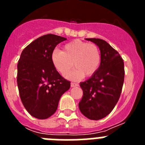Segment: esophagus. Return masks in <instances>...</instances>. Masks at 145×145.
Returning a JSON list of instances; mask_svg holds the SVG:
<instances>
[{
    "label": "esophagus",
    "mask_w": 145,
    "mask_h": 145,
    "mask_svg": "<svg viewBox=\"0 0 145 145\" xmlns=\"http://www.w3.org/2000/svg\"><path fill=\"white\" fill-rule=\"evenodd\" d=\"M78 84H77V83H71V87H75V86H78Z\"/></svg>",
    "instance_id": "1"
}]
</instances>
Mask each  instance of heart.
<instances>
[{"mask_svg":"<svg viewBox=\"0 0 145 145\" xmlns=\"http://www.w3.org/2000/svg\"><path fill=\"white\" fill-rule=\"evenodd\" d=\"M52 61L56 70L62 75L71 70L73 62L76 68L67 75L68 78L78 80L84 75L91 77L99 70L101 62L99 48L94 43L75 40L65 44L62 52H52Z\"/></svg>","mask_w":145,"mask_h":145,"instance_id":"b5f03b06","label":"heart"}]
</instances>
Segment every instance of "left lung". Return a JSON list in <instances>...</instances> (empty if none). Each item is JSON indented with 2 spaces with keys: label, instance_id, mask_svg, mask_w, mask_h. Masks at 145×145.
I'll list each match as a JSON object with an SVG mask.
<instances>
[{
  "label": "left lung",
  "instance_id": "obj_1",
  "mask_svg": "<svg viewBox=\"0 0 145 145\" xmlns=\"http://www.w3.org/2000/svg\"><path fill=\"white\" fill-rule=\"evenodd\" d=\"M100 49L99 70L90 78L80 83L83 97L79 102L81 113L90 120H99L111 112L120 98L124 82V62L108 43L99 38H86Z\"/></svg>",
  "mask_w": 145,
  "mask_h": 145
}]
</instances>
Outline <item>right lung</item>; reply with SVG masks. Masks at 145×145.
<instances>
[{
	"instance_id": "1",
	"label": "right lung",
	"mask_w": 145,
	"mask_h": 145,
	"mask_svg": "<svg viewBox=\"0 0 145 145\" xmlns=\"http://www.w3.org/2000/svg\"><path fill=\"white\" fill-rule=\"evenodd\" d=\"M67 38L39 37L22 51L17 64V86L23 105L32 116L46 119L56 112L60 97L70 87L53 65L52 54Z\"/></svg>"
}]
</instances>
